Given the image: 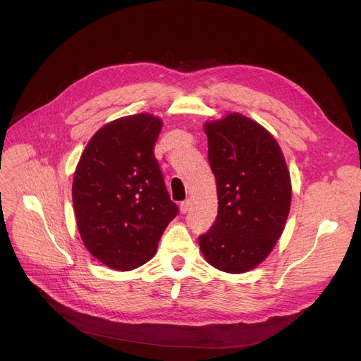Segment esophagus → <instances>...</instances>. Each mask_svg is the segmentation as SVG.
<instances>
[{
	"instance_id": "1",
	"label": "esophagus",
	"mask_w": 361,
	"mask_h": 361,
	"mask_svg": "<svg viewBox=\"0 0 361 361\" xmlns=\"http://www.w3.org/2000/svg\"><path fill=\"white\" fill-rule=\"evenodd\" d=\"M190 209H192V202H190V200L181 202V204H180V212H181V214H187Z\"/></svg>"
}]
</instances>
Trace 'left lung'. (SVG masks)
<instances>
[{"label":"left lung","instance_id":"8db88e82","mask_svg":"<svg viewBox=\"0 0 361 361\" xmlns=\"http://www.w3.org/2000/svg\"><path fill=\"white\" fill-rule=\"evenodd\" d=\"M204 133L218 216L199 237L200 250L222 272H247L269 256L286 226L290 171L271 133L243 114L207 121Z\"/></svg>","mask_w":361,"mask_h":361}]
</instances>
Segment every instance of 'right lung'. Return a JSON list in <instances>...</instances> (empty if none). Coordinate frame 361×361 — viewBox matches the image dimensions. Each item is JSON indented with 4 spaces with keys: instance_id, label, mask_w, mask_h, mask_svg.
<instances>
[{
    "instance_id": "1",
    "label": "right lung",
    "mask_w": 361,
    "mask_h": 361,
    "mask_svg": "<svg viewBox=\"0 0 361 361\" xmlns=\"http://www.w3.org/2000/svg\"><path fill=\"white\" fill-rule=\"evenodd\" d=\"M161 118L135 114L101 127L73 178V206L85 247L108 268L136 269L154 257L178 207L171 202L154 146Z\"/></svg>"
}]
</instances>
